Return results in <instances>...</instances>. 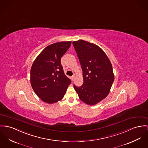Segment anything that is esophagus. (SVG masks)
<instances>
[{
	"instance_id": "obj_1",
	"label": "esophagus",
	"mask_w": 148,
	"mask_h": 148,
	"mask_svg": "<svg viewBox=\"0 0 148 148\" xmlns=\"http://www.w3.org/2000/svg\"><path fill=\"white\" fill-rule=\"evenodd\" d=\"M74 79H75V75L72 76V77H71V79H72V80H74Z\"/></svg>"
}]
</instances>
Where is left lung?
I'll use <instances>...</instances> for the list:
<instances>
[{"label":"left lung","instance_id":"1","mask_svg":"<svg viewBox=\"0 0 148 148\" xmlns=\"http://www.w3.org/2000/svg\"><path fill=\"white\" fill-rule=\"evenodd\" d=\"M73 45L77 53L83 71V84L74 86L80 100L89 105H95L107 97L114 74L111 62L105 52L95 44L78 40Z\"/></svg>","mask_w":148,"mask_h":148}]
</instances>
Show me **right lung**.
<instances>
[{"label":"right lung","instance_id":"right-lung-1","mask_svg":"<svg viewBox=\"0 0 148 148\" xmlns=\"http://www.w3.org/2000/svg\"><path fill=\"white\" fill-rule=\"evenodd\" d=\"M71 44L67 41L50 45L34 60L30 83L34 92L45 102L52 104L62 100L71 83L61 64V58Z\"/></svg>","mask_w":148,"mask_h":148}]
</instances>
